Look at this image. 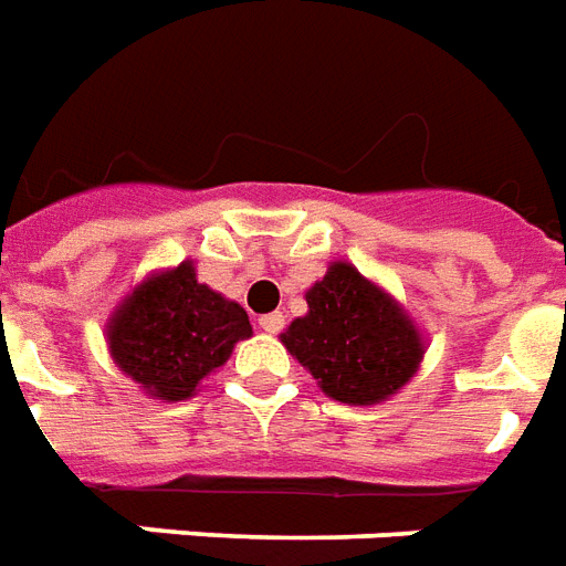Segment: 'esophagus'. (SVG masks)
<instances>
[{
    "instance_id": "1",
    "label": "esophagus",
    "mask_w": 566,
    "mask_h": 566,
    "mask_svg": "<svg viewBox=\"0 0 566 566\" xmlns=\"http://www.w3.org/2000/svg\"><path fill=\"white\" fill-rule=\"evenodd\" d=\"M258 324H261L263 333H282L284 315H282V312H270V315H263Z\"/></svg>"
}]
</instances>
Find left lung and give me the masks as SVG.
<instances>
[{"mask_svg":"<svg viewBox=\"0 0 566 566\" xmlns=\"http://www.w3.org/2000/svg\"><path fill=\"white\" fill-rule=\"evenodd\" d=\"M308 315L282 336L312 378L347 405H375L405 387L422 359L420 333L378 284L333 263L308 294Z\"/></svg>","mask_w":566,"mask_h":566,"instance_id":"obj_1","label":"left lung"}]
</instances>
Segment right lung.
<instances>
[{
	"instance_id": "right-lung-1",
	"label": "right lung",
	"mask_w": 566,
	"mask_h": 566,
	"mask_svg": "<svg viewBox=\"0 0 566 566\" xmlns=\"http://www.w3.org/2000/svg\"><path fill=\"white\" fill-rule=\"evenodd\" d=\"M249 336L245 308L200 284L191 263L146 279L116 308L107 329L119 368L167 401L188 399Z\"/></svg>"
}]
</instances>
